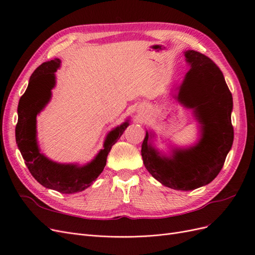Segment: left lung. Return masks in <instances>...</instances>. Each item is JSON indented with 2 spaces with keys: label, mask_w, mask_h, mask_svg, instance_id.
Here are the masks:
<instances>
[{
  "label": "left lung",
  "mask_w": 255,
  "mask_h": 255,
  "mask_svg": "<svg viewBox=\"0 0 255 255\" xmlns=\"http://www.w3.org/2000/svg\"><path fill=\"white\" fill-rule=\"evenodd\" d=\"M191 69L186 74L177 100L192 108L201 124L202 137L189 149H175L171 157L161 156L148 144H142L143 162L155 180L175 190H194L212 182L222 170L233 143L232 94L223 72L210 58L195 50L185 52Z\"/></svg>",
  "instance_id": "8db88e82"
}]
</instances>
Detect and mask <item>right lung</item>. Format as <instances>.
Returning <instances> with one entry per match:
<instances>
[{"label":"right lung","mask_w":255,"mask_h":255,"mask_svg":"<svg viewBox=\"0 0 255 255\" xmlns=\"http://www.w3.org/2000/svg\"><path fill=\"white\" fill-rule=\"evenodd\" d=\"M61 61L54 59L40 65L31 74L26 91L18 102L15 139L25 164L31 175L44 187L61 193H75L88 188L106 166L108 153L125 129L128 121L108 133L104 149L89 164L79 167L54 163L40 152L36 143V115L51 97L55 85L54 72Z\"/></svg>","instance_id":"1"}]
</instances>
